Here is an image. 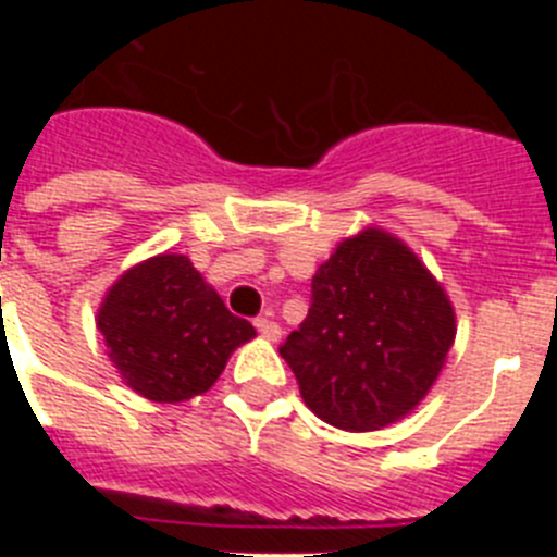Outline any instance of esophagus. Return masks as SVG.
Listing matches in <instances>:
<instances>
[{
    "label": "esophagus",
    "instance_id": "34e87169",
    "mask_svg": "<svg viewBox=\"0 0 557 557\" xmlns=\"http://www.w3.org/2000/svg\"><path fill=\"white\" fill-rule=\"evenodd\" d=\"M253 326L259 329V334H262V337H268V339L282 337V326H278L275 321H270V318H256Z\"/></svg>",
    "mask_w": 557,
    "mask_h": 557
}]
</instances>
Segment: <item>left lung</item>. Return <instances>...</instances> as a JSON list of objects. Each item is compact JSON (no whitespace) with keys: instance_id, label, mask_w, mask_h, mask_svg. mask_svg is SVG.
<instances>
[{"instance_id":"left-lung-1","label":"left lung","mask_w":557,"mask_h":557,"mask_svg":"<svg viewBox=\"0 0 557 557\" xmlns=\"http://www.w3.org/2000/svg\"><path fill=\"white\" fill-rule=\"evenodd\" d=\"M455 332L451 301L424 262L387 231L366 228L312 275L309 314L278 354L314 416L371 432L416 410Z\"/></svg>"}]
</instances>
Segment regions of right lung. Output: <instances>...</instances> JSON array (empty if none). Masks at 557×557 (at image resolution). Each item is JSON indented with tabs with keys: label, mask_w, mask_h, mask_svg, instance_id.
<instances>
[{
	"label": "right lung",
	"mask_w": 557,
	"mask_h": 557,
	"mask_svg": "<svg viewBox=\"0 0 557 557\" xmlns=\"http://www.w3.org/2000/svg\"><path fill=\"white\" fill-rule=\"evenodd\" d=\"M97 329L125 385L159 405L209 391L231 351L256 334L181 253L152 256L116 278Z\"/></svg>",
	"instance_id": "add662e5"
}]
</instances>
